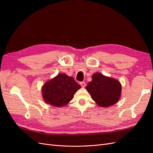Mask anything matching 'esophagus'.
Segmentation results:
<instances>
[{"instance_id": "esophagus-1", "label": "esophagus", "mask_w": 153, "mask_h": 153, "mask_svg": "<svg viewBox=\"0 0 153 153\" xmlns=\"http://www.w3.org/2000/svg\"><path fill=\"white\" fill-rule=\"evenodd\" d=\"M80 85H81L82 87H85V83L84 82H80Z\"/></svg>"}]
</instances>
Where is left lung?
Returning <instances> with one entry per match:
<instances>
[{
    "label": "left lung",
    "mask_w": 153,
    "mask_h": 153,
    "mask_svg": "<svg viewBox=\"0 0 153 153\" xmlns=\"http://www.w3.org/2000/svg\"><path fill=\"white\" fill-rule=\"evenodd\" d=\"M96 103L100 107L107 108L117 103L121 98L122 85L114 78L100 73L92 75V80L85 87Z\"/></svg>",
    "instance_id": "1"
}]
</instances>
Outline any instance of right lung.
I'll list each match as a JSON object with an SVG mask.
<instances>
[{
  "instance_id": "1",
  "label": "right lung",
  "mask_w": 153,
  "mask_h": 153,
  "mask_svg": "<svg viewBox=\"0 0 153 153\" xmlns=\"http://www.w3.org/2000/svg\"><path fill=\"white\" fill-rule=\"evenodd\" d=\"M80 87L73 77L65 73H59L42 86L43 100L46 103L55 107L64 106L73 98L74 94Z\"/></svg>"
}]
</instances>
